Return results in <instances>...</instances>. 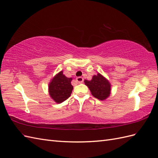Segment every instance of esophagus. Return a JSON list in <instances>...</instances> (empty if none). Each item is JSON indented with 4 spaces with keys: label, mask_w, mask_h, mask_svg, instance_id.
<instances>
[{
    "label": "esophagus",
    "mask_w": 158,
    "mask_h": 158,
    "mask_svg": "<svg viewBox=\"0 0 158 158\" xmlns=\"http://www.w3.org/2000/svg\"><path fill=\"white\" fill-rule=\"evenodd\" d=\"M76 80V82H78V84L82 83V82H83V81H84V79H83V78H82V77H81V76L77 77Z\"/></svg>",
    "instance_id": "esophagus-1"
}]
</instances>
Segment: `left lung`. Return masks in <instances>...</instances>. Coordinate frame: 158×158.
<instances>
[{"mask_svg":"<svg viewBox=\"0 0 158 158\" xmlns=\"http://www.w3.org/2000/svg\"><path fill=\"white\" fill-rule=\"evenodd\" d=\"M84 84L89 88L91 94L101 101H105L109 97L111 91V84L105 76L98 73L94 75L91 80H84Z\"/></svg>","mask_w":158,"mask_h":158,"instance_id":"1","label":"left lung"}]
</instances>
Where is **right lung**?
Returning <instances> with one entry per match:
<instances>
[{
  "instance_id": "right-lung-1",
  "label": "right lung",
  "mask_w": 158,
  "mask_h": 158,
  "mask_svg": "<svg viewBox=\"0 0 158 158\" xmlns=\"http://www.w3.org/2000/svg\"><path fill=\"white\" fill-rule=\"evenodd\" d=\"M72 78H67L61 70L50 80L48 92L50 97L54 102L59 104L63 102L70 97L73 90Z\"/></svg>"
}]
</instances>
